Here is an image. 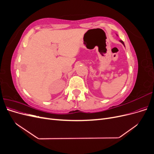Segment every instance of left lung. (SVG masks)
<instances>
[{
    "label": "left lung",
    "mask_w": 154,
    "mask_h": 154,
    "mask_svg": "<svg viewBox=\"0 0 154 154\" xmlns=\"http://www.w3.org/2000/svg\"><path fill=\"white\" fill-rule=\"evenodd\" d=\"M120 42H121V43H122V44H123V45H124V46H125V44H124V42H123V41H122V40H120Z\"/></svg>",
    "instance_id": "left-lung-1"
}]
</instances>
